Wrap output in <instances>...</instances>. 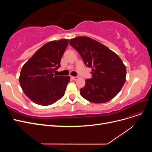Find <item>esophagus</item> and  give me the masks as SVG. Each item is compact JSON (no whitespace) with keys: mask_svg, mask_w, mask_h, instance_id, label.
Segmentation results:
<instances>
[{"mask_svg":"<svg viewBox=\"0 0 152 152\" xmlns=\"http://www.w3.org/2000/svg\"><path fill=\"white\" fill-rule=\"evenodd\" d=\"M72 78L73 79V80H77L78 79H79V77H72Z\"/></svg>","mask_w":152,"mask_h":152,"instance_id":"esophagus-1","label":"esophagus"}]
</instances>
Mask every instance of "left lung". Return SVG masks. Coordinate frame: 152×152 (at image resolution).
<instances>
[{"label": "left lung", "mask_w": 152, "mask_h": 152, "mask_svg": "<svg viewBox=\"0 0 152 152\" xmlns=\"http://www.w3.org/2000/svg\"><path fill=\"white\" fill-rule=\"evenodd\" d=\"M69 44L79 53L92 78L86 80L80 94L94 103H103L115 96L126 82V68L117 54L88 37H78Z\"/></svg>", "instance_id": "left-lung-1"}]
</instances>
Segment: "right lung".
Masks as SVG:
<instances>
[{"mask_svg": "<svg viewBox=\"0 0 152 152\" xmlns=\"http://www.w3.org/2000/svg\"><path fill=\"white\" fill-rule=\"evenodd\" d=\"M68 44L67 39L48 42L23 66L20 84L26 96L35 103L52 104L65 94L70 77L57 75L54 72L60 67Z\"/></svg>", "mask_w": 152, "mask_h": 152, "instance_id": "1", "label": "right lung"}]
</instances>
